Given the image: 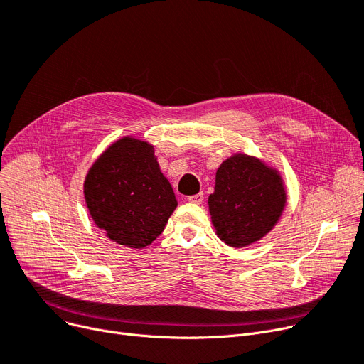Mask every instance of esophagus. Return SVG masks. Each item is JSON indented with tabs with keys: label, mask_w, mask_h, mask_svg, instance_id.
<instances>
[{
	"label": "esophagus",
	"mask_w": 364,
	"mask_h": 364,
	"mask_svg": "<svg viewBox=\"0 0 364 364\" xmlns=\"http://www.w3.org/2000/svg\"><path fill=\"white\" fill-rule=\"evenodd\" d=\"M187 200L190 202V203H202L203 202V193H198V195H193V196H188L187 198Z\"/></svg>",
	"instance_id": "esophagus-1"
}]
</instances>
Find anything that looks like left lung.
Returning <instances> with one entry per match:
<instances>
[{
	"instance_id": "obj_1",
	"label": "left lung",
	"mask_w": 364,
	"mask_h": 364,
	"mask_svg": "<svg viewBox=\"0 0 364 364\" xmlns=\"http://www.w3.org/2000/svg\"><path fill=\"white\" fill-rule=\"evenodd\" d=\"M208 205L217 236L228 246L243 247L276 225L286 205V192L276 169L236 153L217 169Z\"/></svg>"
}]
</instances>
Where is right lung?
<instances>
[{
  "mask_svg": "<svg viewBox=\"0 0 364 364\" xmlns=\"http://www.w3.org/2000/svg\"><path fill=\"white\" fill-rule=\"evenodd\" d=\"M92 221L119 245L140 250L155 240L177 208L153 146L124 137L92 164L84 181Z\"/></svg>",
  "mask_w": 364,
  "mask_h": 364,
  "instance_id": "obj_1",
  "label": "right lung"
}]
</instances>
